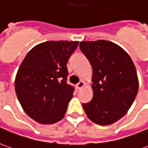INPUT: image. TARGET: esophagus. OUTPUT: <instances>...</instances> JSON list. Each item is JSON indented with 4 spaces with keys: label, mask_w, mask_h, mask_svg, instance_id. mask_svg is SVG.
Wrapping results in <instances>:
<instances>
[{
    "label": "esophagus",
    "mask_w": 148,
    "mask_h": 148,
    "mask_svg": "<svg viewBox=\"0 0 148 148\" xmlns=\"http://www.w3.org/2000/svg\"><path fill=\"white\" fill-rule=\"evenodd\" d=\"M84 86H85V82H84L83 81H80V82H78V83L76 85V87H77V90H81V89H82V88Z\"/></svg>",
    "instance_id": "1"
}]
</instances>
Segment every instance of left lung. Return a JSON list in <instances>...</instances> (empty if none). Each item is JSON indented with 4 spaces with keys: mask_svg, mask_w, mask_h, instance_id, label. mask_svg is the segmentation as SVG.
I'll list each match as a JSON object with an SVG mask.
<instances>
[{
    "mask_svg": "<svg viewBox=\"0 0 148 148\" xmlns=\"http://www.w3.org/2000/svg\"><path fill=\"white\" fill-rule=\"evenodd\" d=\"M79 46L93 68V95L82 105L85 112L95 124H113L127 113L138 93L135 65L124 49L110 41H82Z\"/></svg>",
    "mask_w": 148,
    "mask_h": 148,
    "instance_id": "1",
    "label": "left lung"
}]
</instances>
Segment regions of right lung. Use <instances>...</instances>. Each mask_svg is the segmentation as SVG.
Segmentation results:
<instances>
[{
  "instance_id": "right-lung-1",
  "label": "right lung",
  "mask_w": 148,
  "mask_h": 148,
  "mask_svg": "<svg viewBox=\"0 0 148 148\" xmlns=\"http://www.w3.org/2000/svg\"><path fill=\"white\" fill-rule=\"evenodd\" d=\"M77 41H47L28 52L15 79L16 96L34 121L55 124L64 116L74 87L66 82V64Z\"/></svg>"
}]
</instances>
